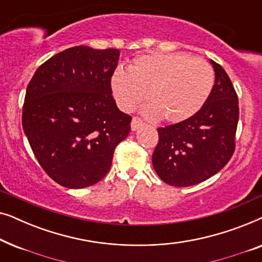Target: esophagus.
Wrapping results in <instances>:
<instances>
[{
  "label": "esophagus",
  "mask_w": 262,
  "mask_h": 262,
  "mask_svg": "<svg viewBox=\"0 0 262 262\" xmlns=\"http://www.w3.org/2000/svg\"><path fill=\"white\" fill-rule=\"evenodd\" d=\"M143 124H144V121H143L141 118L134 117V118H132V121H131V128L134 131H136V130H137V128L141 127Z\"/></svg>",
  "instance_id": "34e87169"
}]
</instances>
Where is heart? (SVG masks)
Here are the masks:
<instances>
[{
    "label": "heart",
    "mask_w": 262,
    "mask_h": 262,
    "mask_svg": "<svg viewBox=\"0 0 262 262\" xmlns=\"http://www.w3.org/2000/svg\"><path fill=\"white\" fill-rule=\"evenodd\" d=\"M113 98L131 112L146 99L149 117L181 123L202 110L214 85V71L206 60L188 53L154 52L135 57L128 69L118 67L110 80Z\"/></svg>",
    "instance_id": "1"
}]
</instances>
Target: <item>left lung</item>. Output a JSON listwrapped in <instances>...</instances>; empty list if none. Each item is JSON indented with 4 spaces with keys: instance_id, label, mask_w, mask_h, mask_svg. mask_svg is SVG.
<instances>
[{
    "instance_id": "obj_1",
    "label": "left lung",
    "mask_w": 262,
    "mask_h": 262,
    "mask_svg": "<svg viewBox=\"0 0 262 262\" xmlns=\"http://www.w3.org/2000/svg\"><path fill=\"white\" fill-rule=\"evenodd\" d=\"M216 80L210 98L187 120L159 127L152 166L175 187L196 185L218 173L235 151L238 99L228 74L211 60Z\"/></svg>"
}]
</instances>
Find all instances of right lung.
<instances>
[{
    "instance_id": "1",
    "label": "right lung",
    "mask_w": 262,
    "mask_h": 262,
    "mask_svg": "<svg viewBox=\"0 0 262 262\" xmlns=\"http://www.w3.org/2000/svg\"><path fill=\"white\" fill-rule=\"evenodd\" d=\"M118 49L74 46L42 63L27 85L23 127L45 173L67 188L102 180L131 119L117 107L110 80Z\"/></svg>"
}]
</instances>
